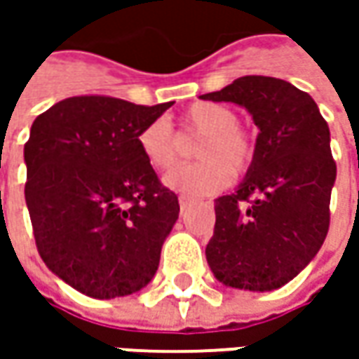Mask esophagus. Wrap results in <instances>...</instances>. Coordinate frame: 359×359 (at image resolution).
<instances>
[{"label": "esophagus", "mask_w": 359, "mask_h": 359, "mask_svg": "<svg viewBox=\"0 0 359 359\" xmlns=\"http://www.w3.org/2000/svg\"><path fill=\"white\" fill-rule=\"evenodd\" d=\"M189 203H191V200H189V198H186V196H180V208H182V212L189 208Z\"/></svg>", "instance_id": "34e87169"}]
</instances>
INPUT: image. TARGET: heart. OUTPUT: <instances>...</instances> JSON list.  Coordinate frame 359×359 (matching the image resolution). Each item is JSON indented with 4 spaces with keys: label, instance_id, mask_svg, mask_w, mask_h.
<instances>
[{
    "label": "heart",
    "instance_id": "b5f03b06",
    "mask_svg": "<svg viewBox=\"0 0 359 359\" xmlns=\"http://www.w3.org/2000/svg\"><path fill=\"white\" fill-rule=\"evenodd\" d=\"M238 119L229 105L198 102L177 118V133L165 119H154L144 126L137 135V147L154 170L165 172L182 156V140L200 137L194 147V158L200 161L172 170L163 177V184L187 198L212 196L226 189L233 175H245L254 165L255 135Z\"/></svg>",
    "mask_w": 359,
    "mask_h": 359
}]
</instances>
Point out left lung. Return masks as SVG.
<instances>
[{
	"instance_id": "left-lung-1",
	"label": "left lung",
	"mask_w": 359,
	"mask_h": 359,
	"mask_svg": "<svg viewBox=\"0 0 359 359\" xmlns=\"http://www.w3.org/2000/svg\"><path fill=\"white\" fill-rule=\"evenodd\" d=\"M201 97L243 105L259 128L243 184L215 200L208 264L229 287L276 290L310 264L330 229L336 161L327 121L306 91L278 77H238Z\"/></svg>"
}]
</instances>
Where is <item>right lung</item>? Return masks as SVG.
Here are the masks:
<instances>
[{
    "label": "right lung",
    "instance_id": "1",
    "mask_svg": "<svg viewBox=\"0 0 359 359\" xmlns=\"http://www.w3.org/2000/svg\"><path fill=\"white\" fill-rule=\"evenodd\" d=\"M172 105L76 95L32 126L23 156L35 245L86 296H128L158 269L180 203L142 156L137 135Z\"/></svg>",
    "mask_w": 359,
    "mask_h": 359
}]
</instances>
